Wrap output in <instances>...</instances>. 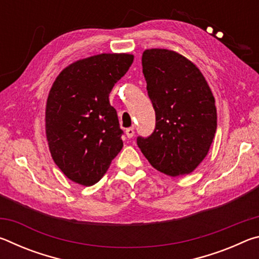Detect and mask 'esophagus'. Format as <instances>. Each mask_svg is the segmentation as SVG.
<instances>
[{"label":"esophagus","instance_id":"1","mask_svg":"<svg viewBox=\"0 0 259 259\" xmlns=\"http://www.w3.org/2000/svg\"><path fill=\"white\" fill-rule=\"evenodd\" d=\"M125 135H126V137H128V138H133L134 135H135V130L133 128L125 129Z\"/></svg>","mask_w":259,"mask_h":259}]
</instances>
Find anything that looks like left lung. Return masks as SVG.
Instances as JSON below:
<instances>
[{
  "label": "left lung",
  "mask_w": 259,
  "mask_h": 259,
  "mask_svg": "<svg viewBox=\"0 0 259 259\" xmlns=\"http://www.w3.org/2000/svg\"><path fill=\"white\" fill-rule=\"evenodd\" d=\"M142 64L156 124L150 137L137 138V145L159 171L172 177L191 174L216 134L211 89L200 69L176 51L147 49Z\"/></svg>",
  "instance_id": "1"
}]
</instances>
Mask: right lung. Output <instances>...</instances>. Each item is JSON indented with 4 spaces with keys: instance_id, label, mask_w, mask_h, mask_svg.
I'll return each instance as SVG.
<instances>
[{
    "instance_id": "add662e5",
    "label": "right lung",
    "mask_w": 259,
    "mask_h": 259,
    "mask_svg": "<svg viewBox=\"0 0 259 259\" xmlns=\"http://www.w3.org/2000/svg\"><path fill=\"white\" fill-rule=\"evenodd\" d=\"M134 61L130 54H100L74 61L59 73L46 106L52 159L72 182L100 181L123 147L119 119L108 96Z\"/></svg>"
}]
</instances>
